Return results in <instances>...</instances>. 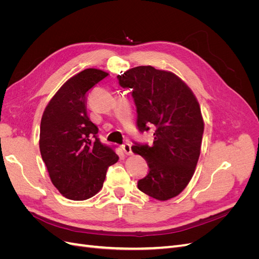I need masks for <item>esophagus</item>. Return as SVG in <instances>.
I'll list each match as a JSON object with an SVG mask.
<instances>
[{"instance_id": "obj_1", "label": "esophagus", "mask_w": 259, "mask_h": 259, "mask_svg": "<svg viewBox=\"0 0 259 259\" xmlns=\"http://www.w3.org/2000/svg\"><path fill=\"white\" fill-rule=\"evenodd\" d=\"M122 149H123L124 153L126 154V155H131V154H132V146H131V144H128V143L124 144V145L122 146Z\"/></svg>"}]
</instances>
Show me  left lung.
Returning a JSON list of instances; mask_svg holds the SVG:
<instances>
[{
    "instance_id": "obj_1",
    "label": "left lung",
    "mask_w": 259,
    "mask_h": 259,
    "mask_svg": "<svg viewBox=\"0 0 259 259\" xmlns=\"http://www.w3.org/2000/svg\"><path fill=\"white\" fill-rule=\"evenodd\" d=\"M117 79L133 91L138 130L154 128L152 146L132 147L149 166L138 189L159 201L173 199L189 184L201 153L204 121L199 101L178 75L151 66L128 69Z\"/></svg>"
}]
</instances>
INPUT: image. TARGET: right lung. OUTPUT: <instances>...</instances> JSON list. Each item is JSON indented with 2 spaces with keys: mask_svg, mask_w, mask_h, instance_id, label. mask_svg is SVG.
I'll return each instance as SVG.
<instances>
[{
  "mask_svg": "<svg viewBox=\"0 0 259 259\" xmlns=\"http://www.w3.org/2000/svg\"><path fill=\"white\" fill-rule=\"evenodd\" d=\"M108 75L89 68L62 84L46 106L40 126V151L53 185L65 198L84 201L104 186L107 168L119 156L100 143L98 127L86 111V96Z\"/></svg>",
  "mask_w": 259,
  "mask_h": 259,
  "instance_id": "obj_1",
  "label": "right lung"
}]
</instances>
